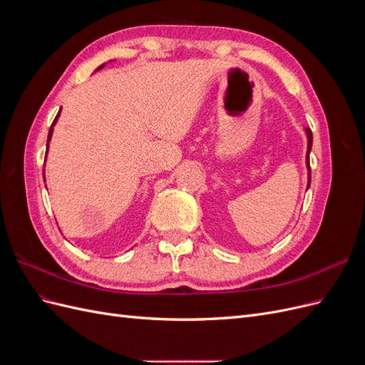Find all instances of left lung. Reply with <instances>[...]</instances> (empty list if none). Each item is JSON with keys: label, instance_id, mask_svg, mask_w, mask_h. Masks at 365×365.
Masks as SVG:
<instances>
[{"label": "left lung", "instance_id": "8db88e82", "mask_svg": "<svg viewBox=\"0 0 365 365\" xmlns=\"http://www.w3.org/2000/svg\"><path fill=\"white\" fill-rule=\"evenodd\" d=\"M306 134H307V157H306V164L309 169V182H311V164H309V153H311L312 149V130L306 128Z\"/></svg>", "mask_w": 365, "mask_h": 365}]
</instances>
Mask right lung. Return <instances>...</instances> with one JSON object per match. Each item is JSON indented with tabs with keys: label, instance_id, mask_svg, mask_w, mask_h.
Here are the masks:
<instances>
[{
	"label": "right lung",
	"instance_id": "1",
	"mask_svg": "<svg viewBox=\"0 0 365 365\" xmlns=\"http://www.w3.org/2000/svg\"><path fill=\"white\" fill-rule=\"evenodd\" d=\"M102 67H103V65H102ZM102 67H101V68H102ZM59 114H61V111L58 113L56 118H54V120H53V123H51V128H50V130H48V141H50V138H51V134H53V126H54V125H56V121H58V117H59ZM48 141H47V143H48ZM47 148H48V146H47Z\"/></svg>",
	"mask_w": 365,
	"mask_h": 365
}]
</instances>
